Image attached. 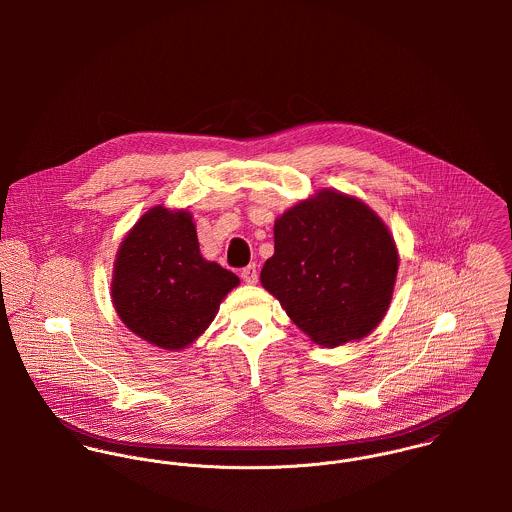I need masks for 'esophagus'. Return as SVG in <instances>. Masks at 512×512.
I'll list each match as a JSON object with an SVG mask.
<instances>
[{
  "label": "esophagus",
  "mask_w": 512,
  "mask_h": 512,
  "mask_svg": "<svg viewBox=\"0 0 512 512\" xmlns=\"http://www.w3.org/2000/svg\"><path fill=\"white\" fill-rule=\"evenodd\" d=\"M240 276H242V280H244L246 284H256V282H258V268H256V264L246 266Z\"/></svg>",
  "instance_id": "34e87169"
}]
</instances>
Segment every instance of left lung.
Masks as SVG:
<instances>
[{
  "instance_id": "left-lung-1",
  "label": "left lung",
  "mask_w": 512,
  "mask_h": 512,
  "mask_svg": "<svg viewBox=\"0 0 512 512\" xmlns=\"http://www.w3.org/2000/svg\"><path fill=\"white\" fill-rule=\"evenodd\" d=\"M398 250L361 199L323 189L274 222V256L260 282L323 347L363 339L388 311Z\"/></svg>"
}]
</instances>
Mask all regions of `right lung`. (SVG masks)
<instances>
[{"mask_svg": "<svg viewBox=\"0 0 512 512\" xmlns=\"http://www.w3.org/2000/svg\"><path fill=\"white\" fill-rule=\"evenodd\" d=\"M238 284L232 272L201 256L193 217L159 205L120 244L112 301L132 333L159 349L181 351L205 333Z\"/></svg>", "mask_w": 512, "mask_h": 512, "instance_id": "add662e5", "label": "right lung"}]
</instances>
